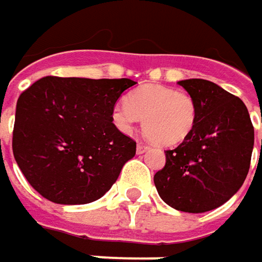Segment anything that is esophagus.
I'll list each match as a JSON object with an SVG mask.
<instances>
[{
    "mask_svg": "<svg viewBox=\"0 0 262 262\" xmlns=\"http://www.w3.org/2000/svg\"><path fill=\"white\" fill-rule=\"evenodd\" d=\"M147 148H148V147H147L146 144H143V143H138V144H137V153H138V155H143Z\"/></svg>",
    "mask_w": 262,
    "mask_h": 262,
    "instance_id": "esophagus-1",
    "label": "esophagus"
}]
</instances>
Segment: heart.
Returning a JSON list of instances; mask_svg holds the SVG:
<instances>
[{
    "label": "heart",
    "instance_id": "b5f03b06",
    "mask_svg": "<svg viewBox=\"0 0 262 262\" xmlns=\"http://www.w3.org/2000/svg\"><path fill=\"white\" fill-rule=\"evenodd\" d=\"M198 115L195 99L186 92L160 84H147L128 96L126 103L114 107V122L129 133L140 119L143 131L153 143L173 147L192 133Z\"/></svg>",
    "mask_w": 262,
    "mask_h": 262
}]
</instances>
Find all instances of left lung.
<instances>
[{
	"mask_svg": "<svg viewBox=\"0 0 262 262\" xmlns=\"http://www.w3.org/2000/svg\"><path fill=\"white\" fill-rule=\"evenodd\" d=\"M195 99L192 133L166 150V165L155 185L167 206L185 213L214 210L237 192L251 165L254 126L245 103L203 78L178 81Z\"/></svg>",
	"mask_w": 262,
	"mask_h": 262,
	"instance_id": "left-lung-1",
	"label": "left lung"
}]
</instances>
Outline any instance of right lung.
<instances>
[{
	"mask_svg": "<svg viewBox=\"0 0 262 262\" xmlns=\"http://www.w3.org/2000/svg\"><path fill=\"white\" fill-rule=\"evenodd\" d=\"M129 78L43 77L20 95L13 153L27 182L56 204H87L111 189L136 141L115 124Z\"/></svg>",
	"mask_w": 262,
	"mask_h": 262,
	"instance_id": "right-lung-1",
	"label": "right lung"
}]
</instances>
